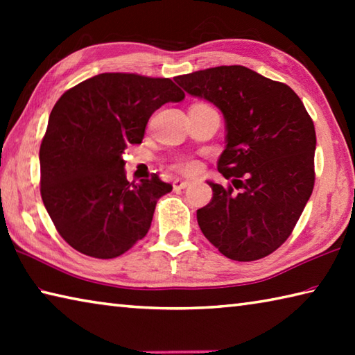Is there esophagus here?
<instances>
[{
	"mask_svg": "<svg viewBox=\"0 0 355 355\" xmlns=\"http://www.w3.org/2000/svg\"><path fill=\"white\" fill-rule=\"evenodd\" d=\"M173 191H182V189H184V188H188L189 186V182H186V180H180V178H177V180H173Z\"/></svg>",
	"mask_w": 355,
	"mask_h": 355,
	"instance_id": "34e87169",
	"label": "esophagus"
}]
</instances>
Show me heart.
I'll list each match as a JSON object with an SVG mask.
<instances>
[{
    "instance_id": "1",
    "label": "heart",
    "mask_w": 355,
    "mask_h": 355,
    "mask_svg": "<svg viewBox=\"0 0 355 355\" xmlns=\"http://www.w3.org/2000/svg\"><path fill=\"white\" fill-rule=\"evenodd\" d=\"M178 169L184 173H189L191 175V173H196L197 171H199V164H197L196 161H191V159L182 161V163H178Z\"/></svg>"
}]
</instances>
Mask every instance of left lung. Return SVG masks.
<instances>
[{
  "label": "left lung",
  "instance_id": "obj_1",
  "mask_svg": "<svg viewBox=\"0 0 355 355\" xmlns=\"http://www.w3.org/2000/svg\"><path fill=\"white\" fill-rule=\"evenodd\" d=\"M173 80L224 114L227 146L218 171L239 189L208 182L211 202L197 209L202 233L230 260L272 254L291 235L313 191V120L290 86L243 65Z\"/></svg>",
  "mask_w": 355,
  "mask_h": 355
}]
</instances>
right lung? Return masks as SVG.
<instances>
[{
	"mask_svg": "<svg viewBox=\"0 0 355 355\" xmlns=\"http://www.w3.org/2000/svg\"><path fill=\"white\" fill-rule=\"evenodd\" d=\"M184 94L169 78L100 73L62 94L40 144V194L65 243L116 258L147 235L156 202L172 184L125 175L123 150L141 144L152 114Z\"/></svg>",
	"mask_w": 355,
	"mask_h": 355,
	"instance_id": "obj_1",
	"label": "right lung"
}]
</instances>
